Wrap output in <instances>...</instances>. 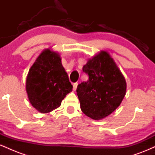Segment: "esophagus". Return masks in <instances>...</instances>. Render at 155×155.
Returning <instances> with one entry per match:
<instances>
[{"label": "esophagus", "instance_id": "1", "mask_svg": "<svg viewBox=\"0 0 155 155\" xmlns=\"http://www.w3.org/2000/svg\"><path fill=\"white\" fill-rule=\"evenodd\" d=\"M77 86H78V83H74V84H73V90L75 91L76 90V88H77Z\"/></svg>", "mask_w": 155, "mask_h": 155}]
</instances>
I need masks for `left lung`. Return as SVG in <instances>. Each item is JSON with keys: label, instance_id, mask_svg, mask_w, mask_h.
I'll list each match as a JSON object with an SVG mask.
<instances>
[{"label": "left lung", "instance_id": "obj_1", "mask_svg": "<svg viewBox=\"0 0 155 155\" xmlns=\"http://www.w3.org/2000/svg\"><path fill=\"white\" fill-rule=\"evenodd\" d=\"M89 76L76 89L81 111L98 120L120 106L126 92V81L116 63L106 51H101L84 65Z\"/></svg>", "mask_w": 155, "mask_h": 155}]
</instances>
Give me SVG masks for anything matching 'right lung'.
<instances>
[{"label":"right lung","instance_id":"obj_1","mask_svg":"<svg viewBox=\"0 0 155 155\" xmlns=\"http://www.w3.org/2000/svg\"><path fill=\"white\" fill-rule=\"evenodd\" d=\"M72 88L60 55L49 49L44 50L27 77L26 90L32 106L41 113L50 112L59 107Z\"/></svg>","mask_w":155,"mask_h":155}]
</instances>
